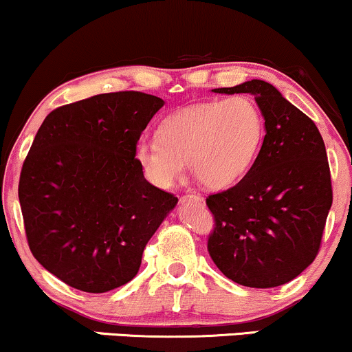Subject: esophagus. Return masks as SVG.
<instances>
[{
    "label": "esophagus",
    "instance_id": "obj_1",
    "mask_svg": "<svg viewBox=\"0 0 352 352\" xmlns=\"http://www.w3.org/2000/svg\"><path fill=\"white\" fill-rule=\"evenodd\" d=\"M185 200H195V201H199V204H201V201H204V199H201L200 195H197V193H192V195L182 197V201H185Z\"/></svg>",
    "mask_w": 352,
    "mask_h": 352
}]
</instances>
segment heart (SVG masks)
Returning <instances> with one entry per match:
<instances>
[{
    "label": "heart",
    "mask_w": 352,
    "mask_h": 352,
    "mask_svg": "<svg viewBox=\"0 0 352 352\" xmlns=\"http://www.w3.org/2000/svg\"><path fill=\"white\" fill-rule=\"evenodd\" d=\"M263 134V114L248 96L205 100L168 116L159 137L140 139L135 159L157 187H170L187 162L204 187L225 188L250 170Z\"/></svg>",
    "instance_id": "obj_1"
}]
</instances>
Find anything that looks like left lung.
I'll return each instance as SVG.
<instances>
[{"instance_id":"8db88e82","label":"left lung","mask_w":352,"mask_h":352,"mask_svg":"<svg viewBox=\"0 0 352 352\" xmlns=\"http://www.w3.org/2000/svg\"><path fill=\"white\" fill-rule=\"evenodd\" d=\"M213 92L254 96L266 134L243 179L208 195L215 218L208 253L238 285H285L313 263L321 246L333 204L324 142L316 124L270 82L252 79Z\"/></svg>"}]
</instances>
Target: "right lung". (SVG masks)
Listing matches in <instances>:
<instances>
[{
	"label": "right lung",
	"instance_id": "right-lung-1",
	"mask_svg": "<svg viewBox=\"0 0 352 352\" xmlns=\"http://www.w3.org/2000/svg\"><path fill=\"white\" fill-rule=\"evenodd\" d=\"M164 106L137 91L92 96L44 119L19 177L28 245L72 288L106 293L135 276L179 199L145 180L135 145Z\"/></svg>",
	"mask_w": 352,
	"mask_h": 352
}]
</instances>
